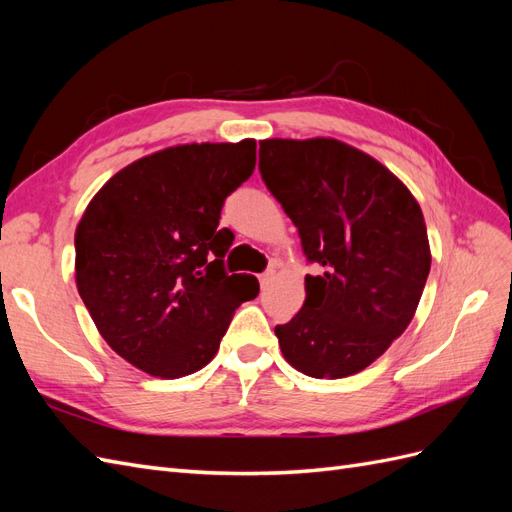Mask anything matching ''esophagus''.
Segmentation results:
<instances>
[{
	"label": "esophagus",
	"instance_id": "34e87169",
	"mask_svg": "<svg viewBox=\"0 0 512 512\" xmlns=\"http://www.w3.org/2000/svg\"><path fill=\"white\" fill-rule=\"evenodd\" d=\"M273 277H275V271H265V273H260V275H258L260 286H262V288H267V286L273 282Z\"/></svg>",
	"mask_w": 512,
	"mask_h": 512
}]
</instances>
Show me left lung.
Masks as SVG:
<instances>
[{
  "instance_id": "8db88e82",
  "label": "left lung",
  "mask_w": 512,
  "mask_h": 512,
  "mask_svg": "<svg viewBox=\"0 0 512 512\" xmlns=\"http://www.w3.org/2000/svg\"><path fill=\"white\" fill-rule=\"evenodd\" d=\"M260 175L322 267L277 324L284 359L312 378L359 374L408 329L431 267L423 211L369 153L337 138L260 141Z\"/></svg>"
}]
</instances>
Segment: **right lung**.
<instances>
[{
	"label": "right lung",
	"mask_w": 512,
	"mask_h": 512,
	"mask_svg": "<svg viewBox=\"0 0 512 512\" xmlns=\"http://www.w3.org/2000/svg\"><path fill=\"white\" fill-rule=\"evenodd\" d=\"M256 141L192 143L121 168L74 232L76 288L121 359L175 380L203 369L258 280L224 271L235 235L218 230L230 192L250 179Z\"/></svg>",
	"instance_id": "obj_1"
}]
</instances>
